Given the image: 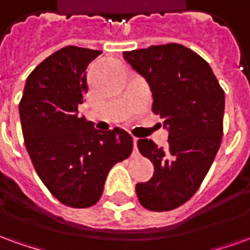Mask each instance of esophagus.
Instances as JSON below:
<instances>
[{
    "label": "esophagus",
    "mask_w": 250,
    "mask_h": 250,
    "mask_svg": "<svg viewBox=\"0 0 250 250\" xmlns=\"http://www.w3.org/2000/svg\"><path fill=\"white\" fill-rule=\"evenodd\" d=\"M132 142H134V152H135L136 150H138V138L134 136V138H132Z\"/></svg>",
    "instance_id": "esophagus-1"
}]
</instances>
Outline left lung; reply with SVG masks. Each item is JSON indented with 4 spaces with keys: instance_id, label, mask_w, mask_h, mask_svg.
Returning <instances> with one entry per match:
<instances>
[{
    "instance_id": "1",
    "label": "left lung",
    "mask_w": 250,
    "mask_h": 250,
    "mask_svg": "<svg viewBox=\"0 0 250 250\" xmlns=\"http://www.w3.org/2000/svg\"><path fill=\"white\" fill-rule=\"evenodd\" d=\"M123 57L146 79L152 111L168 131L166 147L146 138L138 141L154 174L136 184V194L146 209L173 210L193 197L214 161L222 139L225 93L209 64L184 45H151L125 52Z\"/></svg>"
}]
</instances>
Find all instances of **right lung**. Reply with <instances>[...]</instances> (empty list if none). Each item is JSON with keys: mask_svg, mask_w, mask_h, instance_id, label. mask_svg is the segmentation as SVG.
<instances>
[{"mask_svg": "<svg viewBox=\"0 0 250 250\" xmlns=\"http://www.w3.org/2000/svg\"><path fill=\"white\" fill-rule=\"evenodd\" d=\"M102 51L65 46L36 66L25 83L20 119L36 173L62 204L88 208L99 201L115 163L130 157L127 131H99L79 105L88 92L87 66Z\"/></svg>", "mask_w": 250, "mask_h": 250, "instance_id": "add662e5", "label": "right lung"}]
</instances>
